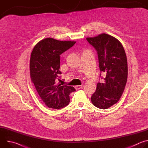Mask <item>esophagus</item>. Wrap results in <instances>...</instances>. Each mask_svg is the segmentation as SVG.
<instances>
[{"label": "esophagus", "instance_id": "1", "mask_svg": "<svg viewBox=\"0 0 148 148\" xmlns=\"http://www.w3.org/2000/svg\"><path fill=\"white\" fill-rule=\"evenodd\" d=\"M82 86H75V88L77 90H79V89H81V88H82Z\"/></svg>", "mask_w": 148, "mask_h": 148}]
</instances>
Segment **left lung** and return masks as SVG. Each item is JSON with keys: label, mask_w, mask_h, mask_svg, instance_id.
Returning <instances> with one entry per match:
<instances>
[{"label": "left lung", "mask_w": 148, "mask_h": 148, "mask_svg": "<svg viewBox=\"0 0 148 148\" xmlns=\"http://www.w3.org/2000/svg\"><path fill=\"white\" fill-rule=\"evenodd\" d=\"M98 57L100 77L103 82L97 83L91 102L100 109H107L116 103L122 96L128 78L127 58L123 46L115 37L103 33L87 38Z\"/></svg>", "instance_id": "obj_1"}]
</instances>
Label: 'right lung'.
I'll list each match as a JSON object with an SVG mask.
<instances>
[{
  "label": "right lung",
  "mask_w": 148,
  "mask_h": 148,
  "mask_svg": "<svg viewBox=\"0 0 148 148\" xmlns=\"http://www.w3.org/2000/svg\"><path fill=\"white\" fill-rule=\"evenodd\" d=\"M75 41H59L52 38L42 40L34 46L30 57L32 81L42 99L49 108L60 109L70 102L73 87L62 86L60 56L73 47Z\"/></svg>",
  "instance_id": "add662e5"
}]
</instances>
